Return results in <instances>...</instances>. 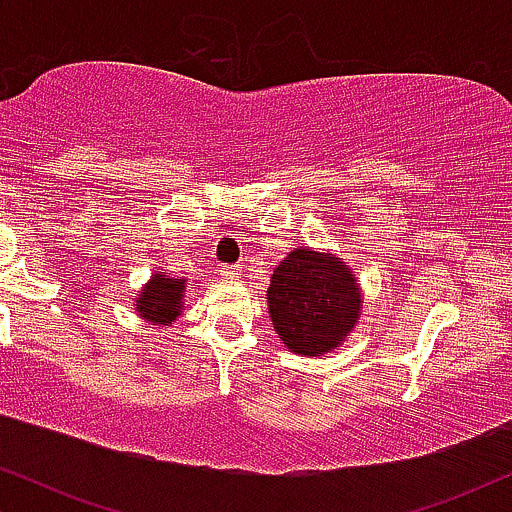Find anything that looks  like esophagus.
<instances>
[{
	"instance_id": "34e87169",
	"label": "esophagus",
	"mask_w": 512,
	"mask_h": 512,
	"mask_svg": "<svg viewBox=\"0 0 512 512\" xmlns=\"http://www.w3.org/2000/svg\"><path fill=\"white\" fill-rule=\"evenodd\" d=\"M221 274L223 279H238L240 267H236V264H233V267H221Z\"/></svg>"
}]
</instances>
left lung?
Masks as SVG:
<instances>
[{
	"mask_svg": "<svg viewBox=\"0 0 512 512\" xmlns=\"http://www.w3.org/2000/svg\"><path fill=\"white\" fill-rule=\"evenodd\" d=\"M267 310L281 344L298 356H325L356 330L363 289L344 257L330 250L293 248L276 264Z\"/></svg>",
	"mask_w": 512,
	"mask_h": 512,
	"instance_id": "obj_1",
	"label": "left lung"
}]
</instances>
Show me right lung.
Returning <instances> with one entry per match:
<instances>
[{
	"mask_svg": "<svg viewBox=\"0 0 512 512\" xmlns=\"http://www.w3.org/2000/svg\"><path fill=\"white\" fill-rule=\"evenodd\" d=\"M185 289V276H170L166 269H158L132 298L134 313L158 330L170 327L185 310Z\"/></svg>",
	"mask_w": 512,
	"mask_h": 512,
	"instance_id": "obj_1",
	"label": "right lung"
}]
</instances>
